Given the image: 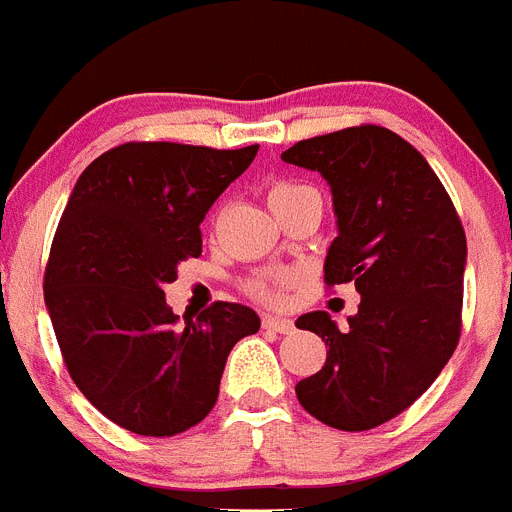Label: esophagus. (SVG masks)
<instances>
[{"instance_id":"1","label":"esophagus","mask_w":512,"mask_h":512,"mask_svg":"<svg viewBox=\"0 0 512 512\" xmlns=\"http://www.w3.org/2000/svg\"><path fill=\"white\" fill-rule=\"evenodd\" d=\"M264 328L277 330V333H289V330L295 328V323H292V320H287V318H274V315H266Z\"/></svg>"}]
</instances>
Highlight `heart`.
<instances>
[{
  "label": "heart",
  "mask_w": 512,
  "mask_h": 512,
  "mask_svg": "<svg viewBox=\"0 0 512 512\" xmlns=\"http://www.w3.org/2000/svg\"><path fill=\"white\" fill-rule=\"evenodd\" d=\"M302 192H310V187H305V184H292V182L277 184V187L269 192V205H274V202L279 200H289V197H297V194ZM289 284H292V277H287V274H271V277L256 279V282L251 284V292L256 297H261V300L279 302L284 295V289H287Z\"/></svg>",
  "instance_id": "b5f03b06"
}]
</instances>
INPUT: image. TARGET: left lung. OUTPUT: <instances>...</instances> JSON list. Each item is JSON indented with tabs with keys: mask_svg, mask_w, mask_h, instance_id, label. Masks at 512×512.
<instances>
[{
	"mask_svg": "<svg viewBox=\"0 0 512 512\" xmlns=\"http://www.w3.org/2000/svg\"><path fill=\"white\" fill-rule=\"evenodd\" d=\"M282 161L318 171L338 235L325 284L354 282L359 312L297 318L328 346L318 374L297 382L302 408L338 431H369L410 408L449 364L461 333L467 235L438 176L408 140L361 125L300 140Z\"/></svg>",
	"mask_w": 512,
	"mask_h": 512,
	"instance_id": "left-lung-1",
	"label": "left lung"
}]
</instances>
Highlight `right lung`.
<instances>
[{"instance_id":"add662e5","label":"right lung","mask_w":512,"mask_h":512,"mask_svg":"<svg viewBox=\"0 0 512 512\" xmlns=\"http://www.w3.org/2000/svg\"><path fill=\"white\" fill-rule=\"evenodd\" d=\"M259 146L125 143L79 176L45 266V307L81 395L138 436H176L215 408L233 346L261 328L238 302L197 320L164 287L202 253L200 223Z\"/></svg>"}]
</instances>
